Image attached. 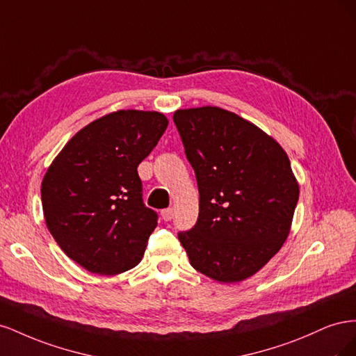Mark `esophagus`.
<instances>
[{
    "instance_id": "34e87169",
    "label": "esophagus",
    "mask_w": 356,
    "mask_h": 356,
    "mask_svg": "<svg viewBox=\"0 0 356 356\" xmlns=\"http://www.w3.org/2000/svg\"><path fill=\"white\" fill-rule=\"evenodd\" d=\"M172 217H174V211H172V208L161 211V218H163L165 221H170Z\"/></svg>"
}]
</instances>
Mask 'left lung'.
<instances>
[{
    "instance_id": "1",
    "label": "left lung",
    "mask_w": 356,
    "mask_h": 356,
    "mask_svg": "<svg viewBox=\"0 0 356 356\" xmlns=\"http://www.w3.org/2000/svg\"><path fill=\"white\" fill-rule=\"evenodd\" d=\"M174 123L199 187L197 222L178 239L197 272L245 281L289 234L300 195L289 159L260 127L218 106L178 110Z\"/></svg>"
}]
</instances>
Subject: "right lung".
I'll return each mask as SVG.
<instances>
[{"label": "right lung", "mask_w": 356, "mask_h": 356, "mask_svg": "<svg viewBox=\"0 0 356 356\" xmlns=\"http://www.w3.org/2000/svg\"><path fill=\"white\" fill-rule=\"evenodd\" d=\"M157 111L120 110L75 134L41 182L47 229L71 260L118 275L144 255L157 213L143 200L138 165L168 127Z\"/></svg>", "instance_id": "add662e5"}]
</instances>
